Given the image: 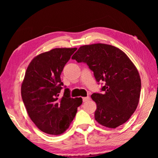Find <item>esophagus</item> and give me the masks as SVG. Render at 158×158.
<instances>
[{"mask_svg":"<svg viewBox=\"0 0 158 158\" xmlns=\"http://www.w3.org/2000/svg\"><path fill=\"white\" fill-rule=\"evenodd\" d=\"M90 100V97L89 96H87V97H84V98H83V101L85 102V101H88Z\"/></svg>","mask_w":158,"mask_h":158,"instance_id":"1","label":"esophagus"}]
</instances>
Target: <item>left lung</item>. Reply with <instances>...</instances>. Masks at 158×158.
Here are the masks:
<instances>
[{
  "instance_id": "1",
  "label": "left lung",
  "mask_w": 158,
  "mask_h": 158,
  "mask_svg": "<svg viewBox=\"0 0 158 158\" xmlns=\"http://www.w3.org/2000/svg\"><path fill=\"white\" fill-rule=\"evenodd\" d=\"M85 62L97 82L104 81L103 94H93L96 103L95 119L108 128H116L128 121L137 109L141 79L137 68L124 52L112 45H83L72 57Z\"/></svg>"
}]
</instances>
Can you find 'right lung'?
<instances>
[{
  "mask_svg": "<svg viewBox=\"0 0 158 158\" xmlns=\"http://www.w3.org/2000/svg\"><path fill=\"white\" fill-rule=\"evenodd\" d=\"M77 48H55L36 56L30 62L21 84V97L29 116L43 132L61 135L75 118L82 98H70L60 75Z\"/></svg>",
  "mask_w": 158,
  "mask_h": 158,
  "instance_id": "right-lung-1",
  "label": "right lung"
}]
</instances>
